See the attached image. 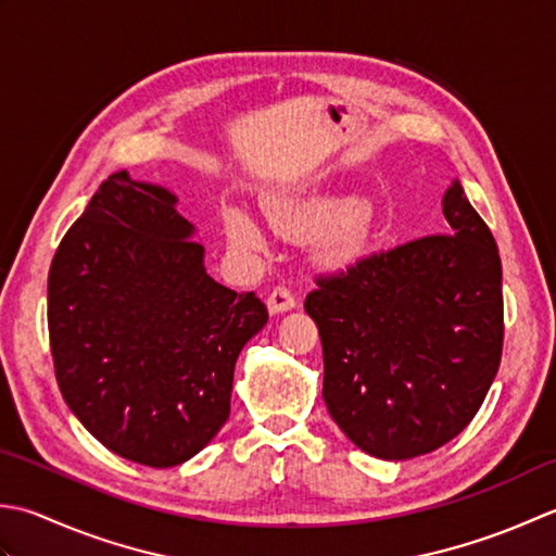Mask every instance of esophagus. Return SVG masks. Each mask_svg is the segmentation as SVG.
<instances>
[{"instance_id": "obj_1", "label": "esophagus", "mask_w": 556, "mask_h": 556, "mask_svg": "<svg viewBox=\"0 0 556 556\" xmlns=\"http://www.w3.org/2000/svg\"><path fill=\"white\" fill-rule=\"evenodd\" d=\"M266 307H268V312L270 314H282V312H290V309H294V298H292V292L288 290V288H276L274 292L268 294V300H266Z\"/></svg>"}]
</instances>
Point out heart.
I'll use <instances>...</instances> for the list:
<instances>
[{
  "mask_svg": "<svg viewBox=\"0 0 556 556\" xmlns=\"http://www.w3.org/2000/svg\"><path fill=\"white\" fill-rule=\"evenodd\" d=\"M266 211H268L270 223H274V228L280 235L292 237V240H307V237H316L324 230L321 215L314 213L307 206H300V203L268 201ZM223 223H225V232H228V240L237 249H244V252H262L266 247V240L262 230H258V225L249 218L242 208H235V206L225 208ZM326 264H338V254L328 252Z\"/></svg>",
  "mask_w": 556,
  "mask_h": 556,
  "instance_id": "1",
  "label": "heart"
}]
</instances>
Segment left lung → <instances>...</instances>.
<instances>
[{
	"instance_id": "obj_1",
	"label": "left lung",
	"mask_w": 556,
	"mask_h": 556,
	"mask_svg": "<svg viewBox=\"0 0 556 556\" xmlns=\"http://www.w3.org/2000/svg\"><path fill=\"white\" fill-rule=\"evenodd\" d=\"M448 235L359 258L319 278L304 309L324 348V401L369 456L407 460L470 425L504 343L500 249L458 179Z\"/></svg>"
}]
</instances>
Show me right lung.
I'll return each mask as SVG.
<instances>
[{"instance_id": "right-lung-1", "label": "right lung", "mask_w": 556, "mask_h": 556, "mask_svg": "<svg viewBox=\"0 0 556 556\" xmlns=\"http://www.w3.org/2000/svg\"><path fill=\"white\" fill-rule=\"evenodd\" d=\"M173 191L110 175L48 276L54 374L100 444L173 468L230 417L235 362L268 321L254 292L215 282Z\"/></svg>"}]
</instances>
